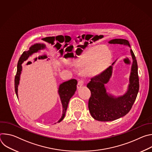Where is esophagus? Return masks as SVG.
Listing matches in <instances>:
<instances>
[{"mask_svg":"<svg viewBox=\"0 0 152 152\" xmlns=\"http://www.w3.org/2000/svg\"><path fill=\"white\" fill-rule=\"evenodd\" d=\"M83 85V82L82 80H79L77 84V89H80Z\"/></svg>","mask_w":152,"mask_h":152,"instance_id":"1","label":"esophagus"}]
</instances>
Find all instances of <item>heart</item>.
Listing matches in <instances>:
<instances>
[{
    "label": "heart",
    "mask_w": 152,
    "mask_h": 152,
    "mask_svg": "<svg viewBox=\"0 0 152 152\" xmlns=\"http://www.w3.org/2000/svg\"><path fill=\"white\" fill-rule=\"evenodd\" d=\"M112 60L113 54L109 48L97 46L86 50L75 61L74 65L79 69H84L86 76H98L110 67Z\"/></svg>",
    "instance_id": "obj_1"
}]
</instances>
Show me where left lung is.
<instances>
[{
  "label": "left lung",
  "instance_id": "obj_1",
  "mask_svg": "<svg viewBox=\"0 0 152 152\" xmlns=\"http://www.w3.org/2000/svg\"><path fill=\"white\" fill-rule=\"evenodd\" d=\"M108 43L123 45L131 48L129 41L124 39H113ZM130 54L132 59L131 70L127 90L123 95L115 96L107 92L106 86L113 76V66L117 60L103 73L92 78L87 84V87L91 91L88 109L95 120L100 121H113L126 115L131 110L138 93L140 85L137 62L132 49H130Z\"/></svg>",
  "mask_w": 152,
  "mask_h": 152
}]
</instances>
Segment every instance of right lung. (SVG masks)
<instances>
[{
    "label": "right lung",
    "instance_id": "right-lung-1",
    "mask_svg": "<svg viewBox=\"0 0 152 152\" xmlns=\"http://www.w3.org/2000/svg\"><path fill=\"white\" fill-rule=\"evenodd\" d=\"M46 49V46L44 43H35L32 45L28 51L23 52V54L21 55L18 64H17V71L16 76L15 77V91L18 98V87L20 83V75L22 71V64L25 61L28 59V58L33 55L34 53L41 52V50ZM67 54L65 55L66 56ZM77 82L76 79H70L68 81L62 82L61 83L58 87V93L60 97V100L62 105V114L60 119L58 120V123L61 122L64 118L65 115L68 107V104L70 99L75 94L76 91Z\"/></svg>",
    "mask_w": 152,
    "mask_h": 152
}]
</instances>
